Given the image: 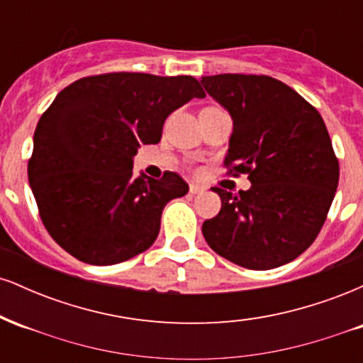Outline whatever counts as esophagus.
Wrapping results in <instances>:
<instances>
[{"mask_svg": "<svg viewBox=\"0 0 363 363\" xmlns=\"http://www.w3.org/2000/svg\"><path fill=\"white\" fill-rule=\"evenodd\" d=\"M205 189H206V187L201 186V184H191L189 186V193L191 194H199V193H203Z\"/></svg>", "mask_w": 363, "mask_h": 363, "instance_id": "34e87169", "label": "esophagus"}]
</instances>
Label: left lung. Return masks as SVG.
I'll return each instance as SVG.
<instances>
[{
    "mask_svg": "<svg viewBox=\"0 0 363 363\" xmlns=\"http://www.w3.org/2000/svg\"><path fill=\"white\" fill-rule=\"evenodd\" d=\"M201 83L234 121L225 165L251 181L237 196L213 187L222 208L203 223V235L216 254L242 268L286 264L314 242L338 187L326 124L277 78L225 73Z\"/></svg>",
    "mask_w": 363,
    "mask_h": 363,
    "instance_id": "left-lung-1",
    "label": "left lung"
}]
</instances>
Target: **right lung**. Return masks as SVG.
Returning <instances> with one entry per match:
<instances>
[{
    "mask_svg": "<svg viewBox=\"0 0 363 363\" xmlns=\"http://www.w3.org/2000/svg\"><path fill=\"white\" fill-rule=\"evenodd\" d=\"M205 91L193 77L107 73L77 80L37 123L28 182L40 218L65 251L109 266L147 251L162 211L189 186L176 172L133 176L141 145H155L170 112Z\"/></svg>",
    "mask_w": 363,
    "mask_h": 363,
    "instance_id": "1",
    "label": "right lung"
}]
</instances>
